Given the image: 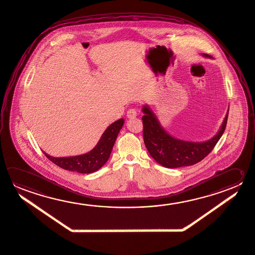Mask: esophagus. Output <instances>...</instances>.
I'll return each instance as SVG.
<instances>
[{"label":"esophagus","instance_id":"34e87169","mask_svg":"<svg viewBox=\"0 0 255 255\" xmlns=\"http://www.w3.org/2000/svg\"><path fill=\"white\" fill-rule=\"evenodd\" d=\"M137 115V112H136V110L135 109H129L128 112H127V117L128 118V119H134Z\"/></svg>","mask_w":255,"mask_h":255}]
</instances>
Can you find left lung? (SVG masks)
<instances>
[{"mask_svg":"<svg viewBox=\"0 0 255 255\" xmlns=\"http://www.w3.org/2000/svg\"><path fill=\"white\" fill-rule=\"evenodd\" d=\"M203 56L211 57L207 54H203ZM142 111L144 114L142 121L145 147L158 163L166 168L190 166L203 160L222 136L228 118L227 112L218 134L206 142H189L175 138L168 134L148 107H143Z\"/></svg>","mask_w":255,"mask_h":255,"instance_id":"obj_1","label":"left lung"}]
</instances>
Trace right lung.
Listing matches in <instances>:
<instances>
[{"mask_svg": "<svg viewBox=\"0 0 255 255\" xmlns=\"http://www.w3.org/2000/svg\"><path fill=\"white\" fill-rule=\"evenodd\" d=\"M123 124L124 120L121 119L109 126L96 146L84 154L70 157H53L45 152L43 153L52 162L65 170L80 173L94 172L102 168L108 161Z\"/></svg>", "mask_w": 255, "mask_h": 255, "instance_id": "1", "label": "right lung"}]
</instances>
